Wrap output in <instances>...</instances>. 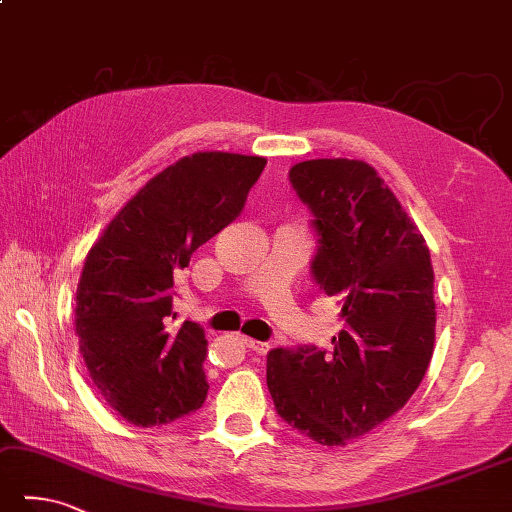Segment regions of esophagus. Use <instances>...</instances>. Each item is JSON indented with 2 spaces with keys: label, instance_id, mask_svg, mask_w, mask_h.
<instances>
[{
  "label": "esophagus",
  "instance_id": "esophagus-1",
  "mask_svg": "<svg viewBox=\"0 0 512 512\" xmlns=\"http://www.w3.org/2000/svg\"><path fill=\"white\" fill-rule=\"evenodd\" d=\"M245 345L249 347V350H254L256 354H267V352H269V343H265V341L247 339V336H245Z\"/></svg>",
  "mask_w": 512,
  "mask_h": 512
}]
</instances>
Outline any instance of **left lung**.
Returning <instances> with one entry per match:
<instances>
[{
  "label": "left lung",
  "instance_id": "left-lung-1",
  "mask_svg": "<svg viewBox=\"0 0 512 512\" xmlns=\"http://www.w3.org/2000/svg\"><path fill=\"white\" fill-rule=\"evenodd\" d=\"M289 180L314 214L318 292L341 305L330 350L267 354L276 412L321 446H345L406 406L435 352V272L419 227L363 160L298 162Z\"/></svg>",
  "mask_w": 512,
  "mask_h": 512
}]
</instances>
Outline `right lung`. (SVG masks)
<instances>
[{"mask_svg":"<svg viewBox=\"0 0 512 512\" xmlns=\"http://www.w3.org/2000/svg\"><path fill=\"white\" fill-rule=\"evenodd\" d=\"M267 160L198 151L153 176L104 227L84 260L75 334L106 406L151 428L207 397V339L185 321L167 330L173 274L245 207Z\"/></svg>","mask_w":512,"mask_h":512,"instance_id":"obj_1","label":"right lung"}]
</instances>
